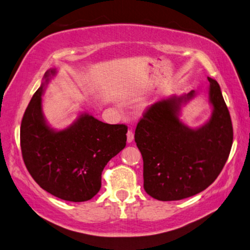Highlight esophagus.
<instances>
[{
    "mask_svg": "<svg viewBox=\"0 0 250 250\" xmlns=\"http://www.w3.org/2000/svg\"><path fill=\"white\" fill-rule=\"evenodd\" d=\"M133 139H134V134H133L132 131L129 130L128 132H126V142L131 143V142L133 141Z\"/></svg>",
    "mask_w": 250,
    "mask_h": 250,
    "instance_id": "esophagus-1",
    "label": "esophagus"
}]
</instances>
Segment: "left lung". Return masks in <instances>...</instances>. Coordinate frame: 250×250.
I'll return each mask as SVG.
<instances>
[{
  "label": "left lung",
  "mask_w": 250,
  "mask_h": 250,
  "mask_svg": "<svg viewBox=\"0 0 250 250\" xmlns=\"http://www.w3.org/2000/svg\"><path fill=\"white\" fill-rule=\"evenodd\" d=\"M211 113L200 126L181 120L182 108L196 91L152 104L135 129L143 158V186L159 201H179L204 191L223 170L232 145V125L221 87L208 77Z\"/></svg>",
  "instance_id": "obj_1"
}]
</instances>
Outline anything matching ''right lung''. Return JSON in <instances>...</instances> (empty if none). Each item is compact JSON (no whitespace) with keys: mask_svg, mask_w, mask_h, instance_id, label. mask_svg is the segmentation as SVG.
Masks as SVG:
<instances>
[{"mask_svg":"<svg viewBox=\"0 0 250 250\" xmlns=\"http://www.w3.org/2000/svg\"><path fill=\"white\" fill-rule=\"evenodd\" d=\"M57 70L46 71L25 110L21 147L29 174L46 192L69 202L91 200L101 188V173L126 142L125 125H108L88 112L55 129L43 111V95Z\"/></svg>","mask_w":250,"mask_h":250,"instance_id":"add662e5","label":"right lung"}]
</instances>
